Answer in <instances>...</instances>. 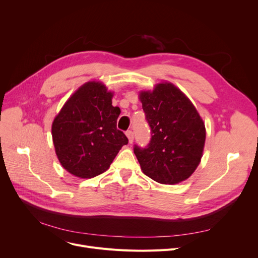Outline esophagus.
<instances>
[{
	"label": "esophagus",
	"instance_id": "esophagus-1",
	"mask_svg": "<svg viewBox=\"0 0 258 258\" xmlns=\"http://www.w3.org/2000/svg\"><path fill=\"white\" fill-rule=\"evenodd\" d=\"M126 136H127V138H128L130 143H132V142L134 141V133L130 130V131H127V132H126Z\"/></svg>",
	"mask_w": 258,
	"mask_h": 258
}]
</instances>
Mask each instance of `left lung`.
Instances as JSON below:
<instances>
[{"mask_svg": "<svg viewBox=\"0 0 258 258\" xmlns=\"http://www.w3.org/2000/svg\"><path fill=\"white\" fill-rule=\"evenodd\" d=\"M152 138L145 147L135 144L144 174L161 184L188 179L200 164L206 130L197 108L170 83L139 95Z\"/></svg>", "mask_w": 258, "mask_h": 258, "instance_id": "obj_1", "label": "left lung"}]
</instances>
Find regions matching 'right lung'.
I'll list each match as a JSON object with an SVG mask.
<instances>
[{"instance_id": "add662e5", "label": "right lung", "mask_w": 258, "mask_h": 258, "mask_svg": "<svg viewBox=\"0 0 258 258\" xmlns=\"http://www.w3.org/2000/svg\"><path fill=\"white\" fill-rule=\"evenodd\" d=\"M113 93L101 83L89 81L64 103L52 123L55 153L62 167L78 178L104 172L128 139L117 128L120 108Z\"/></svg>"}]
</instances>
